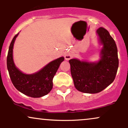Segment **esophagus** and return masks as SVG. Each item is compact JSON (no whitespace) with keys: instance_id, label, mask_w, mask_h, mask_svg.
Masks as SVG:
<instances>
[{"instance_id":"1","label":"esophagus","mask_w":128,"mask_h":128,"mask_svg":"<svg viewBox=\"0 0 128 128\" xmlns=\"http://www.w3.org/2000/svg\"><path fill=\"white\" fill-rule=\"evenodd\" d=\"M72 58V55L70 54H69V53H67V54L65 55V59L66 60H70Z\"/></svg>"}]
</instances>
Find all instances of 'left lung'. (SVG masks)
Instances as JSON below:
<instances>
[{
  "label": "left lung",
  "instance_id": "8db88e82",
  "mask_svg": "<svg viewBox=\"0 0 128 128\" xmlns=\"http://www.w3.org/2000/svg\"><path fill=\"white\" fill-rule=\"evenodd\" d=\"M102 44L101 59L98 62H88L77 59L69 60L74 86L86 93L102 92L114 81L118 67L117 48L115 41L106 29L97 30Z\"/></svg>",
  "mask_w": 128,
  "mask_h": 128
}]
</instances>
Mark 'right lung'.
<instances>
[{
    "label": "right lung",
    "mask_w": 128,
    "mask_h": 128,
    "mask_svg": "<svg viewBox=\"0 0 128 128\" xmlns=\"http://www.w3.org/2000/svg\"><path fill=\"white\" fill-rule=\"evenodd\" d=\"M18 34L11 41L7 55V68L11 81L16 89L26 96L35 98L45 96L52 89L53 78L64 58L54 60L34 74H24L16 67L12 58L13 46Z\"/></svg>",
    "instance_id": "right-lung-1"
}]
</instances>
